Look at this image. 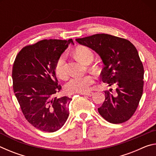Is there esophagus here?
<instances>
[{"instance_id": "esophagus-1", "label": "esophagus", "mask_w": 156, "mask_h": 156, "mask_svg": "<svg viewBox=\"0 0 156 156\" xmlns=\"http://www.w3.org/2000/svg\"><path fill=\"white\" fill-rule=\"evenodd\" d=\"M82 95H84V96H93L94 93L93 92H86V93H81Z\"/></svg>"}]
</instances>
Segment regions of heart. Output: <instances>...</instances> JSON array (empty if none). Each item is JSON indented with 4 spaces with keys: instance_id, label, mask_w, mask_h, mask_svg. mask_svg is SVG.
<instances>
[{
    "instance_id": "heart-1",
    "label": "heart",
    "mask_w": 156,
    "mask_h": 156,
    "mask_svg": "<svg viewBox=\"0 0 156 156\" xmlns=\"http://www.w3.org/2000/svg\"><path fill=\"white\" fill-rule=\"evenodd\" d=\"M75 55L78 60L84 64H90L94 58L93 51L86 46H78L75 49ZM55 72L60 78L65 79L67 76L66 67V56L65 54L58 57L55 64ZM94 83V78L91 75L81 77H73L67 82L65 85V90L67 93H84L88 91L89 87Z\"/></svg>"
}]
</instances>
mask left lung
Returning <instances> with one entry per match:
<instances>
[{"label": "left lung", "instance_id": "8db88e82", "mask_svg": "<svg viewBox=\"0 0 156 156\" xmlns=\"http://www.w3.org/2000/svg\"><path fill=\"white\" fill-rule=\"evenodd\" d=\"M76 41L99 54L105 65L100 73L102 81L116 87L114 94L105 91V100L98 109L100 115L113 124L130 119L138 108L144 86V67L135 46L126 39L106 34Z\"/></svg>", "mask_w": 156, "mask_h": 156}]
</instances>
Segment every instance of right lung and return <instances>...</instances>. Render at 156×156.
I'll return each mask as SVG.
<instances>
[{
  "label": "right lung",
  "instance_id": "obj_1",
  "mask_svg": "<svg viewBox=\"0 0 156 156\" xmlns=\"http://www.w3.org/2000/svg\"><path fill=\"white\" fill-rule=\"evenodd\" d=\"M70 43L73 44L72 39H45L25 46L13 65V89L20 109L28 122L41 131H56L68 118L72 98L54 97L62 88L54 68Z\"/></svg>",
  "mask_w": 156,
  "mask_h": 156
}]
</instances>
